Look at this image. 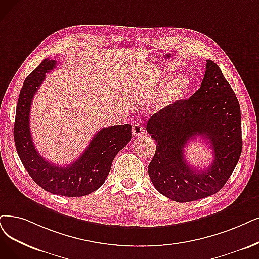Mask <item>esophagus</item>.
Listing matches in <instances>:
<instances>
[{"label": "esophagus", "mask_w": 259, "mask_h": 259, "mask_svg": "<svg viewBox=\"0 0 259 259\" xmlns=\"http://www.w3.org/2000/svg\"><path fill=\"white\" fill-rule=\"evenodd\" d=\"M132 132H133V135L135 136V137H139L141 135H144V128L142 127V125H141L140 123L134 124L133 128H132Z\"/></svg>", "instance_id": "1"}]
</instances>
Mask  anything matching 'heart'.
Listing matches in <instances>:
<instances>
[{
  "mask_svg": "<svg viewBox=\"0 0 259 259\" xmlns=\"http://www.w3.org/2000/svg\"><path fill=\"white\" fill-rule=\"evenodd\" d=\"M189 87L188 79L185 76H180L175 78L171 84L165 88V90L162 92V95L157 99L156 103H155V108L161 110L165 107H168L173 102L180 100L186 91H187Z\"/></svg>",
  "mask_w": 259,
  "mask_h": 259,
  "instance_id": "b5f03b06",
  "label": "heart"
}]
</instances>
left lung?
Listing matches in <instances>:
<instances>
[{
	"mask_svg": "<svg viewBox=\"0 0 259 259\" xmlns=\"http://www.w3.org/2000/svg\"><path fill=\"white\" fill-rule=\"evenodd\" d=\"M206 61L200 89L154 113L147 124L157 143L149 164L150 179L161 194L180 203L218 192L242 150L239 102L218 65ZM198 136L210 143L214 155L210 167L203 170L194 169L183 158L185 143Z\"/></svg>",
	"mask_w": 259,
	"mask_h": 259,
	"instance_id": "obj_1",
	"label": "left lung"
}]
</instances>
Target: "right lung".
<instances>
[{
  "label": "right lung",
  "instance_id": "1",
  "mask_svg": "<svg viewBox=\"0 0 259 259\" xmlns=\"http://www.w3.org/2000/svg\"><path fill=\"white\" fill-rule=\"evenodd\" d=\"M56 67V60L46 58L24 80L20 91L14 139L25 170L46 191L64 196H84L104 184L116 155L132 138L130 124L100 130L77 160L67 165H56L37 152L29 128L32 101L42 84L46 73Z\"/></svg>",
  "mask_w": 259,
  "mask_h": 259
}]
</instances>
